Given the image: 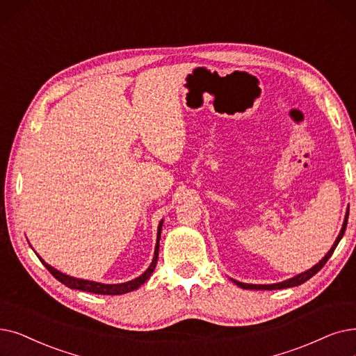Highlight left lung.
Listing matches in <instances>:
<instances>
[{
	"label": "left lung",
	"mask_w": 356,
	"mask_h": 356,
	"mask_svg": "<svg viewBox=\"0 0 356 356\" xmlns=\"http://www.w3.org/2000/svg\"><path fill=\"white\" fill-rule=\"evenodd\" d=\"M348 218H349V208H348V211H346V215H345V221H343V225H342V229H341V233H339V236H337V238H336V241L333 243V245H332V249L326 253V256H324L317 265H314L312 269H308V270H305V272H302V273H298V275H296L293 277H289V280H286V281H284V282H280V284H270V285H254V284H244V282H238V281H236V280H231L233 281L237 286H240V288H243V289H266V291H272V289H282V288H291V286H298V285H301V284H304L305 281H308L310 280L312 276H314L324 265H326V261L330 259V256L333 254V252H334V249L337 247V244H339V241L342 240V237H343V234H345V229H346V225H348Z\"/></svg>",
	"instance_id": "8db88e82"
}]
</instances>
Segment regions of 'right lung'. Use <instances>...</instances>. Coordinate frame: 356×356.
<instances>
[{
  "label": "right lung",
  "mask_w": 356,
  "mask_h": 356,
  "mask_svg": "<svg viewBox=\"0 0 356 356\" xmlns=\"http://www.w3.org/2000/svg\"><path fill=\"white\" fill-rule=\"evenodd\" d=\"M161 228H163V220L159 224L157 244H156V250H154V257H152V261H151L149 268L141 276H138V277H135V280L128 281V282H123V284H102V282H95V281L79 280V277H74V276H70V275H65L63 272L56 270L55 268H52L51 265L46 264V261L40 256H38V257L40 259V261L44 265V268L48 269L60 284H64L65 286H68L71 289H79V291H86V292H91V293H99V296H120V293H127V292H131V291H135V289L140 288L148 280V277L151 276L154 269H156L157 260H159Z\"/></svg>",
  "instance_id": "add662e5"
}]
</instances>
